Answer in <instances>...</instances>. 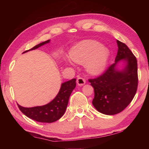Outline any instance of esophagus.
<instances>
[{"instance_id": "obj_1", "label": "esophagus", "mask_w": 149, "mask_h": 149, "mask_svg": "<svg viewBox=\"0 0 149 149\" xmlns=\"http://www.w3.org/2000/svg\"><path fill=\"white\" fill-rule=\"evenodd\" d=\"M77 84L79 86H83L85 84V79L83 77H78L77 79Z\"/></svg>"}]
</instances>
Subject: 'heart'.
<instances>
[{
    "instance_id": "1",
    "label": "heart",
    "mask_w": 149,
    "mask_h": 149,
    "mask_svg": "<svg viewBox=\"0 0 149 149\" xmlns=\"http://www.w3.org/2000/svg\"><path fill=\"white\" fill-rule=\"evenodd\" d=\"M110 52L106 47H101L100 42L87 40L71 50L70 58L79 64L86 63L87 71L92 74L102 72L107 64Z\"/></svg>"
}]
</instances>
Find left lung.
<instances>
[{
  "instance_id": "left-lung-1",
  "label": "left lung",
  "mask_w": 149,
  "mask_h": 149,
  "mask_svg": "<svg viewBox=\"0 0 149 149\" xmlns=\"http://www.w3.org/2000/svg\"><path fill=\"white\" fill-rule=\"evenodd\" d=\"M117 44L115 63L99 77L89 79L95 91L93 104L99 112L107 115L124 110L132 101L138 86L137 58L125 43L117 40ZM122 59L126 66L119 70L116 65Z\"/></svg>"
}]
</instances>
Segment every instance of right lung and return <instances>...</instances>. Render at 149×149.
<instances>
[{
	"label": "right lung",
	"mask_w": 149,
	"mask_h": 149,
	"mask_svg": "<svg viewBox=\"0 0 149 149\" xmlns=\"http://www.w3.org/2000/svg\"><path fill=\"white\" fill-rule=\"evenodd\" d=\"M50 40H47L36 45L32 49L24 52L25 53L29 50H35L47 43H49ZM76 79H72L62 84L61 87L56 97L48 104L35 107L31 108H26L21 107L17 104L19 109L21 112L31 119L39 122L52 123L59 120L64 115L68 104L69 98L73 90L76 86Z\"/></svg>",
	"instance_id": "obj_1"
}]
</instances>
